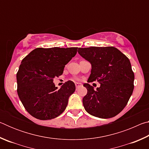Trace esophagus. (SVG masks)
Segmentation results:
<instances>
[{
  "instance_id": "34e87169",
  "label": "esophagus",
  "mask_w": 149,
  "mask_h": 149,
  "mask_svg": "<svg viewBox=\"0 0 149 149\" xmlns=\"http://www.w3.org/2000/svg\"><path fill=\"white\" fill-rule=\"evenodd\" d=\"M75 87H76V88H79V87L82 86V84H80V83H75Z\"/></svg>"
}]
</instances>
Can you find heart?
I'll list each match as a JSON object with an SVG mask.
<instances>
[{
    "label": "heart",
    "instance_id": "obj_1",
    "mask_svg": "<svg viewBox=\"0 0 149 149\" xmlns=\"http://www.w3.org/2000/svg\"><path fill=\"white\" fill-rule=\"evenodd\" d=\"M74 80H77V81H78V80H79V78H77V77H74Z\"/></svg>",
    "mask_w": 149,
    "mask_h": 149
}]
</instances>
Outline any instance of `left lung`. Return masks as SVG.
Instances as JSON below:
<instances>
[{
    "mask_svg": "<svg viewBox=\"0 0 149 149\" xmlns=\"http://www.w3.org/2000/svg\"><path fill=\"white\" fill-rule=\"evenodd\" d=\"M78 53L92 65L87 82L98 81L97 90L85 84L87 93L83 99L85 110L100 118L118 115L125 108L134 88V73L130 61L114 47L79 48Z\"/></svg>",
    "mask_w": 149,
    "mask_h": 149,
    "instance_id": "1",
    "label": "left lung"
}]
</instances>
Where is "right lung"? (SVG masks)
<instances>
[{"label":"right lung","mask_w":149,"mask_h":149,"mask_svg":"<svg viewBox=\"0 0 149 149\" xmlns=\"http://www.w3.org/2000/svg\"><path fill=\"white\" fill-rule=\"evenodd\" d=\"M77 47L37 48L22 60L17 72V92L24 108L32 116L51 120L65 110L75 86L68 81L60 89L53 80L64 72L77 53Z\"/></svg>","instance_id":"1"}]
</instances>
